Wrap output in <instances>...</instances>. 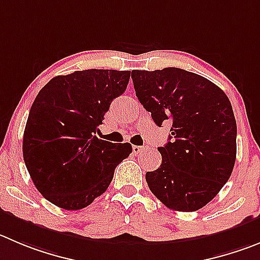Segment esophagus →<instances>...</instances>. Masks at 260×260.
Segmentation results:
<instances>
[{
    "instance_id": "34e87169",
    "label": "esophagus",
    "mask_w": 260,
    "mask_h": 260,
    "mask_svg": "<svg viewBox=\"0 0 260 260\" xmlns=\"http://www.w3.org/2000/svg\"><path fill=\"white\" fill-rule=\"evenodd\" d=\"M145 150V147L144 146H132V151H133V154H141L142 151H144Z\"/></svg>"
}]
</instances>
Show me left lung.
Segmentation results:
<instances>
[{"label": "left lung", "instance_id": "8db88e82", "mask_svg": "<svg viewBox=\"0 0 260 260\" xmlns=\"http://www.w3.org/2000/svg\"><path fill=\"white\" fill-rule=\"evenodd\" d=\"M136 96L156 125L172 124L159 147L161 166L147 172L151 192L169 209L195 212L217 196L236 160L237 127L224 92L179 68L133 70Z\"/></svg>", "mask_w": 260, "mask_h": 260}]
</instances>
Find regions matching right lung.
Returning <instances> with one entry per match:
<instances>
[{
	"mask_svg": "<svg viewBox=\"0 0 260 260\" xmlns=\"http://www.w3.org/2000/svg\"><path fill=\"white\" fill-rule=\"evenodd\" d=\"M129 70L88 69L51 79L36 97L23 137L30 178L50 203L79 210L108 190L131 144L96 137L111 101L129 82Z\"/></svg>",
	"mask_w": 260,
	"mask_h": 260,
	"instance_id": "obj_1",
	"label": "right lung"
}]
</instances>
